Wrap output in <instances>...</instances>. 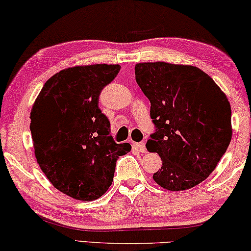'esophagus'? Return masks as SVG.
I'll return each mask as SVG.
<instances>
[{
	"mask_svg": "<svg viewBox=\"0 0 251 251\" xmlns=\"http://www.w3.org/2000/svg\"><path fill=\"white\" fill-rule=\"evenodd\" d=\"M133 147L139 151V152H146V143L145 142H135V143H133Z\"/></svg>",
	"mask_w": 251,
	"mask_h": 251,
	"instance_id": "esophagus-1",
	"label": "esophagus"
}]
</instances>
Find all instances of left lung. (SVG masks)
I'll return each mask as SVG.
<instances>
[{
    "mask_svg": "<svg viewBox=\"0 0 251 251\" xmlns=\"http://www.w3.org/2000/svg\"><path fill=\"white\" fill-rule=\"evenodd\" d=\"M134 72L155 126L146 147L162 160L153 180L170 191L196 187L216 169L231 140L227 97L194 65L146 62L135 64Z\"/></svg>",
    "mask_w": 251,
    "mask_h": 251,
    "instance_id": "1",
    "label": "left lung"
}]
</instances>
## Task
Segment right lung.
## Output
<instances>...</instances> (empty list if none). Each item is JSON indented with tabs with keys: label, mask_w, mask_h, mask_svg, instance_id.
Here are the masks:
<instances>
[{
	"label": "right lung",
	"mask_w": 251,
	"mask_h": 251,
	"mask_svg": "<svg viewBox=\"0 0 251 251\" xmlns=\"http://www.w3.org/2000/svg\"><path fill=\"white\" fill-rule=\"evenodd\" d=\"M119 64L80 65L51 76L31 110L33 147L41 170L57 190L76 200L100 198L113 181L116 162L130 152L114 142L99 96Z\"/></svg>",
	"instance_id": "obj_1"
}]
</instances>
